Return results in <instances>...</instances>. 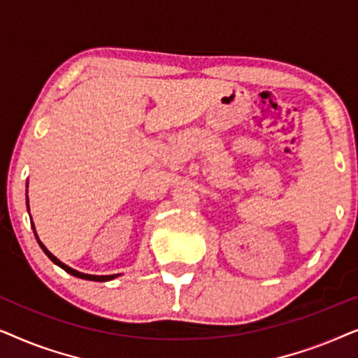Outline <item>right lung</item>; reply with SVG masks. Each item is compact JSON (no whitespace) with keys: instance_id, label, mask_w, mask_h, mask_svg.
<instances>
[{"instance_id":"right-lung-1","label":"right lung","mask_w":358,"mask_h":358,"mask_svg":"<svg viewBox=\"0 0 358 358\" xmlns=\"http://www.w3.org/2000/svg\"><path fill=\"white\" fill-rule=\"evenodd\" d=\"M27 210H29V199H27ZM31 224H32V228H34V234H36V238H37V243H38V246L42 248V251L47 254L48 256V259H50V261L53 262V264H57L58 267H62L63 271L65 272H68L70 273V275H75V277H78V278H85V280H92V282H109V280H112V278H115V277H119L120 273H114V275H91V273H83V272H78V271H75V268H71V267H68L66 264H63L60 259H57L55 256H53V254L48 251V249L43 246V243L41 241V239H38V236H37V233H36V227H34V223L31 222Z\"/></svg>"}]
</instances>
